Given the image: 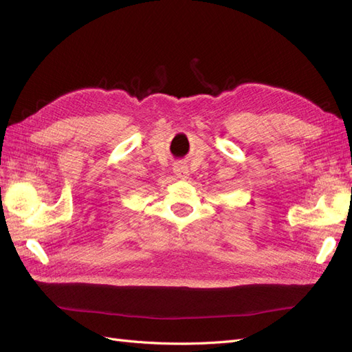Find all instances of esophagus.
Returning <instances> with one entry per match:
<instances>
[{
  "instance_id": "esophagus-1",
  "label": "esophagus",
  "mask_w": 352,
  "mask_h": 352,
  "mask_svg": "<svg viewBox=\"0 0 352 352\" xmlns=\"http://www.w3.org/2000/svg\"><path fill=\"white\" fill-rule=\"evenodd\" d=\"M173 170H175L176 176H177V177H180V179H185V177L188 176V167H186L185 164H182V163H177V164H175Z\"/></svg>"
}]
</instances>
